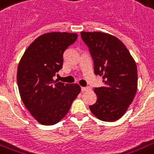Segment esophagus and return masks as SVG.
Here are the masks:
<instances>
[{
	"instance_id": "34e87169",
	"label": "esophagus",
	"mask_w": 154,
	"mask_h": 154,
	"mask_svg": "<svg viewBox=\"0 0 154 154\" xmlns=\"http://www.w3.org/2000/svg\"><path fill=\"white\" fill-rule=\"evenodd\" d=\"M90 90V88L89 87H82V91L85 92V91H89Z\"/></svg>"
}]
</instances>
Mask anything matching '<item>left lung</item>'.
<instances>
[{
  "label": "left lung",
  "instance_id": "8db88e82",
  "mask_svg": "<svg viewBox=\"0 0 154 154\" xmlns=\"http://www.w3.org/2000/svg\"><path fill=\"white\" fill-rule=\"evenodd\" d=\"M81 36L94 60V73L103 78V86L94 88L97 99L89 109L101 121H117L136 94V63L125 45L114 36L101 32H82Z\"/></svg>",
  "mask_w": 154,
  "mask_h": 154
}]
</instances>
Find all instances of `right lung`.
Instances as JSON below:
<instances>
[{
	"label": "right lung",
	"mask_w": 154,
	"mask_h": 154,
	"mask_svg": "<svg viewBox=\"0 0 154 154\" xmlns=\"http://www.w3.org/2000/svg\"><path fill=\"white\" fill-rule=\"evenodd\" d=\"M77 39V33H45L28 47L19 62L17 79L20 98L40 124L60 122L81 92L77 84L53 80L62 69L64 52Z\"/></svg>",
	"instance_id": "1"
}]
</instances>
